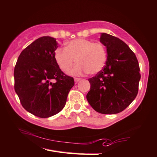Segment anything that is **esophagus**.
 <instances>
[{"label":"esophagus","mask_w":157,"mask_h":157,"mask_svg":"<svg viewBox=\"0 0 157 157\" xmlns=\"http://www.w3.org/2000/svg\"><path fill=\"white\" fill-rule=\"evenodd\" d=\"M74 80H75V82H78L79 81L81 80V78H75V79H74Z\"/></svg>","instance_id":"obj_1"}]
</instances>
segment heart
Segmentation results:
<instances>
[{
  "label": "heart",
  "mask_w": 157,
  "mask_h": 157,
  "mask_svg": "<svg viewBox=\"0 0 157 157\" xmlns=\"http://www.w3.org/2000/svg\"><path fill=\"white\" fill-rule=\"evenodd\" d=\"M56 63L62 71L67 72L73 64L78 62L70 71L72 75L88 73L95 74L103 69L107 59L106 51L99 42H93L84 38L73 40L66 48H58L54 53Z\"/></svg>",
  "instance_id": "b5f03b06"
}]
</instances>
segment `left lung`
<instances>
[{
  "mask_svg": "<svg viewBox=\"0 0 157 157\" xmlns=\"http://www.w3.org/2000/svg\"><path fill=\"white\" fill-rule=\"evenodd\" d=\"M100 42L106 47V65L88 79L86 98L97 112L112 115L126 109L137 95L140 69L135 54L121 40L102 33Z\"/></svg>",
  "mask_w": 157,
  "mask_h": 157,
  "instance_id": "1",
  "label": "left lung"
}]
</instances>
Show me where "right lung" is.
<instances>
[{"label":"right lung","mask_w":157,"mask_h":157,"mask_svg":"<svg viewBox=\"0 0 157 157\" xmlns=\"http://www.w3.org/2000/svg\"><path fill=\"white\" fill-rule=\"evenodd\" d=\"M56 39L43 36L22 51L14 68V89L25 110L40 118L60 112L75 82L56 63Z\"/></svg>","instance_id":"right-lung-1"}]
</instances>
